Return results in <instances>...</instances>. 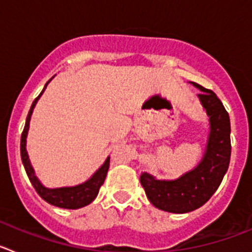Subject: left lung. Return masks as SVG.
I'll return each instance as SVG.
<instances>
[{
	"label": "left lung",
	"mask_w": 252,
	"mask_h": 252,
	"mask_svg": "<svg viewBox=\"0 0 252 252\" xmlns=\"http://www.w3.org/2000/svg\"><path fill=\"white\" fill-rule=\"evenodd\" d=\"M209 117L208 144L199 165L177 180H158L148 173L140 175L149 201L161 211L187 213L203 206L215 194L226 174L231 158L230 116L211 90L193 82Z\"/></svg>",
	"instance_id": "left-lung-1"
}]
</instances>
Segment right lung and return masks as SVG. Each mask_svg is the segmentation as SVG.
Instances as JSON below:
<instances>
[{
    "label": "right lung",
    "instance_id": "right-lung-1",
    "mask_svg": "<svg viewBox=\"0 0 252 252\" xmlns=\"http://www.w3.org/2000/svg\"><path fill=\"white\" fill-rule=\"evenodd\" d=\"M49 83V82H48ZM48 83L45 84L44 90L46 88ZM44 90L41 91L36 98L34 99L32 104H31V108L29 111V115L26 117V124L24 131L21 133V144H20V151H21V160L22 164L25 166L26 174H28L29 179H30L31 184L34 186L35 190L37 192V194L43 198L44 201H46L48 203L53 204V206L60 207V208H68V209H77L81 208V207L87 206L90 204L91 202L97 197L99 192V188L102 187V184L104 183V179H106L107 171L110 168V158H107L106 161H104L103 165L95 171L94 175L91 178L90 180H87L86 183L79 184V186L75 187H65V188H57V189H49L45 188L43 184L40 183L37 178L34 174V169L31 166L30 160H29L28 153H26V136H28V130H29V122H30L31 113L34 110L35 104H36L37 99L40 98V95L43 94Z\"/></svg>",
    "mask_w": 252,
    "mask_h": 252
}]
</instances>
